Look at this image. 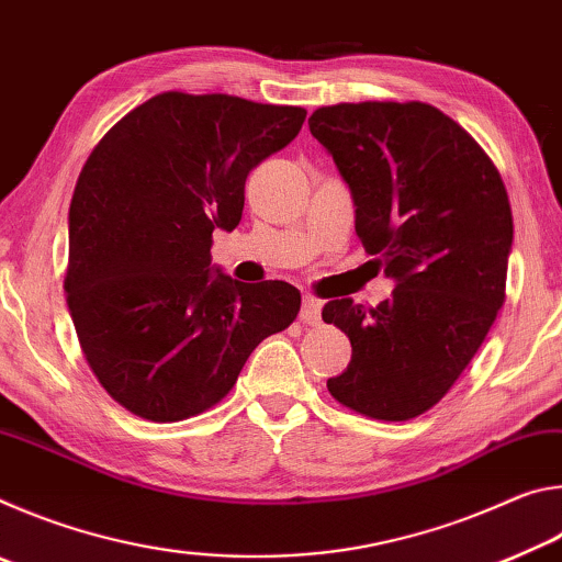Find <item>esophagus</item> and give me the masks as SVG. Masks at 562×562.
<instances>
[{
	"mask_svg": "<svg viewBox=\"0 0 562 562\" xmlns=\"http://www.w3.org/2000/svg\"><path fill=\"white\" fill-rule=\"evenodd\" d=\"M300 319L304 325H319L322 319V302L317 297H312V294H304L302 297V310H300Z\"/></svg>",
	"mask_w": 562,
	"mask_h": 562,
	"instance_id": "esophagus-1",
	"label": "esophagus"
}]
</instances>
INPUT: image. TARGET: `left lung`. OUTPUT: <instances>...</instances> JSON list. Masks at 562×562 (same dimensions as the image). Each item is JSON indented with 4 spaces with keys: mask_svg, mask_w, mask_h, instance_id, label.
<instances>
[{
    "mask_svg": "<svg viewBox=\"0 0 562 562\" xmlns=\"http://www.w3.org/2000/svg\"><path fill=\"white\" fill-rule=\"evenodd\" d=\"M310 131L349 186L361 245L396 282L376 307L325 304L322 319L351 341L327 389L351 412L406 422L441 402L506 302V186L469 133L422 101L322 106Z\"/></svg>",
    "mask_w": 562,
    "mask_h": 562,
    "instance_id": "8db88e82",
    "label": "left lung"
}]
</instances>
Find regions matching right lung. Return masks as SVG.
Wrapping results in <instances>:
<instances>
[{"label": "right lung", "mask_w": 562, "mask_h": 562, "mask_svg": "<svg viewBox=\"0 0 562 562\" xmlns=\"http://www.w3.org/2000/svg\"><path fill=\"white\" fill-rule=\"evenodd\" d=\"M307 111L227 93L166 91L126 113L81 168L69 207L66 304L91 372L148 422H183L231 392L300 290L245 284L211 265L245 180L297 136Z\"/></svg>", "instance_id": "right-lung-1"}]
</instances>
